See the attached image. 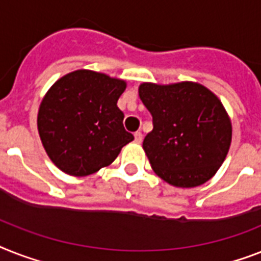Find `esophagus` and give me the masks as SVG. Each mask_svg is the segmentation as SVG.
Masks as SVG:
<instances>
[{"instance_id": "34e87169", "label": "esophagus", "mask_w": 261, "mask_h": 261, "mask_svg": "<svg viewBox=\"0 0 261 261\" xmlns=\"http://www.w3.org/2000/svg\"><path fill=\"white\" fill-rule=\"evenodd\" d=\"M134 138H135V143H138V145L142 143V141H143V135H142L141 131H137V133L134 134Z\"/></svg>"}]
</instances>
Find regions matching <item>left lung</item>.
Returning <instances> with one entry per match:
<instances>
[{"label": "left lung", "mask_w": 261, "mask_h": 261, "mask_svg": "<svg viewBox=\"0 0 261 261\" xmlns=\"http://www.w3.org/2000/svg\"><path fill=\"white\" fill-rule=\"evenodd\" d=\"M138 92L152 115L143 150L154 173L175 188L209 181L232 142V123L221 100L194 82L142 83Z\"/></svg>", "instance_id": "8db88e82"}]
</instances>
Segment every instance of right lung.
Masks as SVG:
<instances>
[{
	"label": "right lung",
	"instance_id": "add662e5",
	"mask_svg": "<svg viewBox=\"0 0 261 261\" xmlns=\"http://www.w3.org/2000/svg\"><path fill=\"white\" fill-rule=\"evenodd\" d=\"M127 83L77 69L55 82L40 103L37 130L49 160L65 174L86 177L111 165L134 139L116 106Z\"/></svg>",
	"mask_w": 261,
	"mask_h": 261
}]
</instances>
